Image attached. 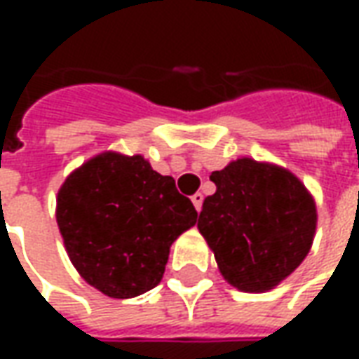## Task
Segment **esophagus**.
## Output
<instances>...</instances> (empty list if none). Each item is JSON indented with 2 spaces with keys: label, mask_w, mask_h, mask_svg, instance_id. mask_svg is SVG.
I'll return each instance as SVG.
<instances>
[{
  "label": "esophagus",
  "mask_w": 359,
  "mask_h": 359,
  "mask_svg": "<svg viewBox=\"0 0 359 359\" xmlns=\"http://www.w3.org/2000/svg\"><path fill=\"white\" fill-rule=\"evenodd\" d=\"M192 203H194L196 211L202 210V203H203V194H200V192H196L194 196H192Z\"/></svg>",
  "instance_id": "obj_1"
}]
</instances>
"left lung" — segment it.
Masks as SVG:
<instances>
[{
	"label": "left lung",
	"mask_w": 359,
	"mask_h": 359,
	"mask_svg": "<svg viewBox=\"0 0 359 359\" xmlns=\"http://www.w3.org/2000/svg\"><path fill=\"white\" fill-rule=\"evenodd\" d=\"M198 229L229 285L267 292L306 259L313 244V196L285 167L241 157L213 171Z\"/></svg>",
	"instance_id": "left-lung-1"
}]
</instances>
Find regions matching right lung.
Instances as JSON below:
<instances>
[{
  "instance_id": "1",
  "label": "right lung",
  "mask_w": 359,
  "mask_h": 359,
  "mask_svg": "<svg viewBox=\"0 0 359 359\" xmlns=\"http://www.w3.org/2000/svg\"><path fill=\"white\" fill-rule=\"evenodd\" d=\"M55 217L79 275L125 300L161 283L171 244L196 225L198 211L148 159L103 151L61 184Z\"/></svg>"
}]
</instances>
